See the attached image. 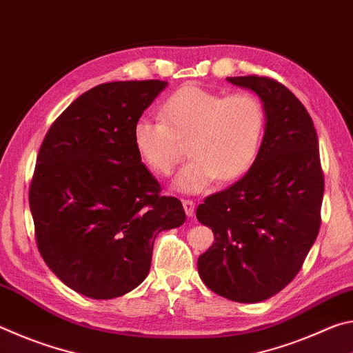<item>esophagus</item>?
Here are the masks:
<instances>
[{"label":"esophagus","mask_w":353,"mask_h":353,"mask_svg":"<svg viewBox=\"0 0 353 353\" xmlns=\"http://www.w3.org/2000/svg\"><path fill=\"white\" fill-rule=\"evenodd\" d=\"M182 204H183V208H185V213H187L188 216H193V214H194V202L191 199H183Z\"/></svg>","instance_id":"34e87169"}]
</instances>
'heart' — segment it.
Returning <instances> with one entry per match:
<instances>
[{"instance_id": "heart-1", "label": "heart", "mask_w": 353, "mask_h": 353, "mask_svg": "<svg viewBox=\"0 0 353 353\" xmlns=\"http://www.w3.org/2000/svg\"><path fill=\"white\" fill-rule=\"evenodd\" d=\"M160 118L162 121L137 119L135 151L155 174L170 176L188 145L191 160L174 179V187L190 194L204 191L218 177L230 182L246 174L266 128L265 105L256 94H224L193 83L165 101Z\"/></svg>"}]
</instances>
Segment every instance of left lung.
I'll return each mask as SVG.
<instances>
[{
    "mask_svg": "<svg viewBox=\"0 0 353 353\" xmlns=\"http://www.w3.org/2000/svg\"><path fill=\"white\" fill-rule=\"evenodd\" d=\"M227 81L259 94L266 129L244 177L196 210L214 234L198 271L216 294L254 303L277 294L301 271L319 234L324 172L313 119L283 83L256 74Z\"/></svg>",
    "mask_w": 353,
    "mask_h": 353,
    "instance_id": "left-lung-1",
    "label": "left lung"
}]
</instances>
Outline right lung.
<instances>
[{
    "label": "right lung",
    "instance_id": "1",
    "mask_svg": "<svg viewBox=\"0 0 353 353\" xmlns=\"http://www.w3.org/2000/svg\"><path fill=\"white\" fill-rule=\"evenodd\" d=\"M165 81H118L74 99L45 135L29 187L35 241L79 294L113 299L151 268L154 240L185 223L182 202L141 163L132 129Z\"/></svg>",
    "mask_w": 353,
    "mask_h": 353
}]
</instances>
